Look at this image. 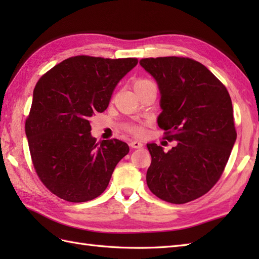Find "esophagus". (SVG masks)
<instances>
[{
    "instance_id": "esophagus-1",
    "label": "esophagus",
    "mask_w": 259,
    "mask_h": 259,
    "mask_svg": "<svg viewBox=\"0 0 259 259\" xmlns=\"http://www.w3.org/2000/svg\"><path fill=\"white\" fill-rule=\"evenodd\" d=\"M130 147L135 148V149H139V148L144 147V144H142V142H140V141H138V140H134V141L130 142Z\"/></svg>"
}]
</instances>
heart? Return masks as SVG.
Here are the masks:
<instances>
[{
    "label": "heart",
    "instance_id": "1",
    "mask_svg": "<svg viewBox=\"0 0 259 259\" xmlns=\"http://www.w3.org/2000/svg\"><path fill=\"white\" fill-rule=\"evenodd\" d=\"M149 84H153L150 80L138 79L135 81L134 88L136 90V89H139V88H144V87L149 85ZM125 129L136 136H142L145 134V124L144 123H129L125 125Z\"/></svg>",
    "mask_w": 259,
    "mask_h": 259
}]
</instances>
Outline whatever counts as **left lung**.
Segmentation results:
<instances>
[{"label": "left lung", "mask_w": 259, "mask_h": 259, "mask_svg": "<svg viewBox=\"0 0 259 259\" xmlns=\"http://www.w3.org/2000/svg\"><path fill=\"white\" fill-rule=\"evenodd\" d=\"M140 64L160 90L158 125L164 130L163 139L177 141L168 152L147 145L151 155L147 185L164 201L195 200L222 177L236 141L232 99L226 87L194 59L146 58Z\"/></svg>", "instance_id": "8db88e82"}]
</instances>
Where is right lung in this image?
I'll use <instances>...</instances> for the list:
<instances>
[{"mask_svg": "<svg viewBox=\"0 0 259 259\" xmlns=\"http://www.w3.org/2000/svg\"><path fill=\"white\" fill-rule=\"evenodd\" d=\"M137 63L136 58L76 56L37 81L25 134L37 177L61 199L84 202L100 196L129 152L118 139L97 142L90 118L108 108L115 85Z\"/></svg>", "mask_w": 259, "mask_h": 259, "instance_id": "1", "label": "right lung"}]
</instances>
